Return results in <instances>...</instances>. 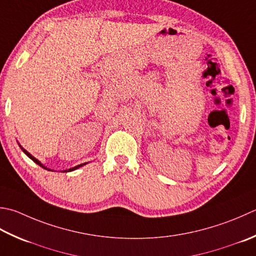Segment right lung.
Instances as JSON below:
<instances>
[{"label":"right lung","mask_w":256,"mask_h":256,"mask_svg":"<svg viewBox=\"0 0 256 256\" xmlns=\"http://www.w3.org/2000/svg\"><path fill=\"white\" fill-rule=\"evenodd\" d=\"M18 145H20V148H21V150H22V151L25 153V154H26L28 155V156L30 158H31L32 160V161L33 162H35V163H36L38 165H40V166H41V168H45V170H48V171H53V170H51V168H48L46 166H45V165H43L41 162H40L38 161V158H35L34 156H33V155L32 154H30L28 151H26V150H25V148H23L22 146H21V144H20L18 143ZM85 164H88V163H82V164H80V165H76V166H74V168H68V170H64V171H62V172H72V171H74V170H76V168H81V166H83V165H85Z\"/></svg>","instance_id":"1"}]
</instances>
